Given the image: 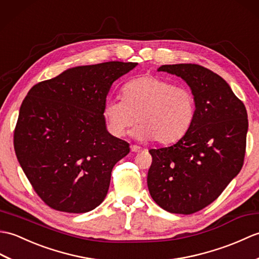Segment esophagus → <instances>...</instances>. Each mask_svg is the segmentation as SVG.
I'll list each match as a JSON object with an SVG mask.
<instances>
[{"instance_id": "1", "label": "esophagus", "mask_w": 259, "mask_h": 259, "mask_svg": "<svg viewBox=\"0 0 259 259\" xmlns=\"http://www.w3.org/2000/svg\"><path fill=\"white\" fill-rule=\"evenodd\" d=\"M131 151L134 152V153H140V152L143 151V148L140 147V146H137V145H132L131 146Z\"/></svg>"}]
</instances>
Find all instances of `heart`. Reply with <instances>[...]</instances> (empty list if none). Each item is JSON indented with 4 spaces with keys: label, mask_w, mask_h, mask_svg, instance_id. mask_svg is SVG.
Segmentation results:
<instances>
[{
    "label": "heart",
    "mask_w": 259,
    "mask_h": 259,
    "mask_svg": "<svg viewBox=\"0 0 259 259\" xmlns=\"http://www.w3.org/2000/svg\"><path fill=\"white\" fill-rule=\"evenodd\" d=\"M195 111L196 102L191 90L159 76L145 75L124 84L122 100H106L103 117L114 136H123L136 120L137 137H154L167 144L186 134Z\"/></svg>",
    "instance_id": "heart-1"
}]
</instances>
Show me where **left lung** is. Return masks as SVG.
Segmentation results:
<instances>
[{
    "mask_svg": "<svg viewBox=\"0 0 259 259\" xmlns=\"http://www.w3.org/2000/svg\"><path fill=\"white\" fill-rule=\"evenodd\" d=\"M182 77L196 102L191 127L176 144L151 149L147 186L154 202L174 214L205 208L243 167L248 119L244 103L216 73L197 64L162 65Z\"/></svg>",
    "mask_w": 259,
    "mask_h": 259,
    "instance_id": "left-lung-1",
    "label": "left lung"
}]
</instances>
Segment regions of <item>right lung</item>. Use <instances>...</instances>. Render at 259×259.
Wrapping results in <instances>:
<instances>
[{
    "label": "right lung",
    "instance_id": "obj_1",
    "mask_svg": "<svg viewBox=\"0 0 259 259\" xmlns=\"http://www.w3.org/2000/svg\"><path fill=\"white\" fill-rule=\"evenodd\" d=\"M136 65L114 61L73 67L28 91L14 151L49 207L79 214L104 200L114 165L130 153V144L107 133L103 107L113 82Z\"/></svg>",
    "mask_w": 259,
    "mask_h": 259
}]
</instances>
